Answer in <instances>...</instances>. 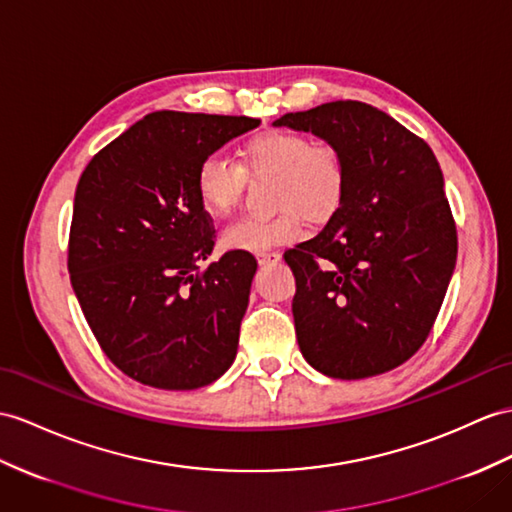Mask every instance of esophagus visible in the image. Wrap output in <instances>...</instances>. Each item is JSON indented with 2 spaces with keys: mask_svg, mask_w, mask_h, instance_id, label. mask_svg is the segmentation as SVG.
Segmentation results:
<instances>
[{
  "mask_svg": "<svg viewBox=\"0 0 512 512\" xmlns=\"http://www.w3.org/2000/svg\"><path fill=\"white\" fill-rule=\"evenodd\" d=\"M280 254L278 252H260L258 254V263L260 265H269V263H278Z\"/></svg>",
  "mask_w": 512,
  "mask_h": 512,
  "instance_id": "esophagus-1",
  "label": "esophagus"
}]
</instances>
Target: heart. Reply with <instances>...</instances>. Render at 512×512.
<instances>
[{
  "label": "heart",
  "mask_w": 512,
  "mask_h": 512,
  "mask_svg": "<svg viewBox=\"0 0 512 512\" xmlns=\"http://www.w3.org/2000/svg\"><path fill=\"white\" fill-rule=\"evenodd\" d=\"M239 165L219 154L199 162L195 191L213 217H228L239 206L245 176L273 178L276 217H245L223 230L221 245L241 252H263L302 234L304 215L326 221L341 208L347 191V169L339 149L310 143L304 134L271 130L256 134L236 152Z\"/></svg>",
  "instance_id": "1"
}]
</instances>
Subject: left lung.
I'll return each mask as SVG.
<instances>
[{
    "instance_id": "8db88e82",
    "label": "left lung",
    "mask_w": 512,
    "mask_h": 512,
    "mask_svg": "<svg viewBox=\"0 0 512 512\" xmlns=\"http://www.w3.org/2000/svg\"><path fill=\"white\" fill-rule=\"evenodd\" d=\"M273 126L334 145L347 169L341 208L284 254L299 350L339 380L400 367L428 339L456 267L436 156L386 112L352 99L286 112Z\"/></svg>"
}]
</instances>
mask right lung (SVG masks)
<instances>
[{"label": "right lung", "mask_w": 512, "mask_h": 512, "mask_svg": "<svg viewBox=\"0 0 512 512\" xmlns=\"http://www.w3.org/2000/svg\"><path fill=\"white\" fill-rule=\"evenodd\" d=\"M260 119L160 110L86 165L73 199L69 273L110 363L167 391L215 382L234 363L256 258L213 254L195 173Z\"/></svg>", "instance_id": "right-lung-1"}]
</instances>
